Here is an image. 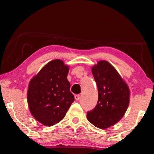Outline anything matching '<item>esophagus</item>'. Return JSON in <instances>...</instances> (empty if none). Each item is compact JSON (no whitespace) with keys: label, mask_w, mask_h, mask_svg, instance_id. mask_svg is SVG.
Listing matches in <instances>:
<instances>
[{"label":"esophagus","mask_w":154,"mask_h":154,"mask_svg":"<svg viewBox=\"0 0 154 154\" xmlns=\"http://www.w3.org/2000/svg\"><path fill=\"white\" fill-rule=\"evenodd\" d=\"M81 95H79V94H76V95H75V100H81Z\"/></svg>","instance_id":"34e87169"}]
</instances>
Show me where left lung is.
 <instances>
[{
	"label": "left lung",
	"mask_w": 154,
	"mask_h": 154,
	"mask_svg": "<svg viewBox=\"0 0 154 154\" xmlns=\"http://www.w3.org/2000/svg\"><path fill=\"white\" fill-rule=\"evenodd\" d=\"M98 88V102L88 111L87 119L97 128L106 129L118 123L127 110L130 90L110 63L102 60L92 69Z\"/></svg>",
	"instance_id": "obj_1"
}]
</instances>
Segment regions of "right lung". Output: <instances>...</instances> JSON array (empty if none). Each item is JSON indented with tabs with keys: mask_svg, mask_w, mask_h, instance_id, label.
Listing matches in <instances>:
<instances>
[{
	"mask_svg": "<svg viewBox=\"0 0 154 154\" xmlns=\"http://www.w3.org/2000/svg\"><path fill=\"white\" fill-rule=\"evenodd\" d=\"M69 67L62 60L50 61L31 79L27 101L34 119L52 126L64 119L74 101L67 80Z\"/></svg>",
	"mask_w": 154,
	"mask_h": 154,
	"instance_id": "1",
	"label": "right lung"
}]
</instances>
